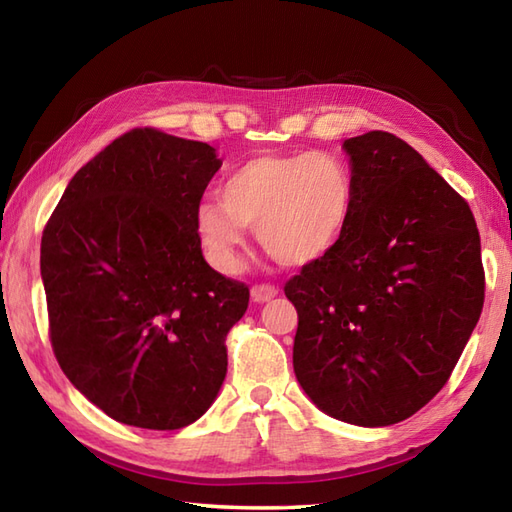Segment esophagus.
Here are the masks:
<instances>
[{
	"label": "esophagus",
	"instance_id": "1",
	"mask_svg": "<svg viewBox=\"0 0 512 512\" xmlns=\"http://www.w3.org/2000/svg\"><path fill=\"white\" fill-rule=\"evenodd\" d=\"M277 288L270 286V284H255L253 288H250V297H253L257 303H264V301H270L273 297H277Z\"/></svg>",
	"mask_w": 512,
	"mask_h": 512
}]
</instances>
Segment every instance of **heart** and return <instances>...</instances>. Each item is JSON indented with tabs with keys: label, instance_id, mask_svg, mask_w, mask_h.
<instances>
[{
	"label": "heart",
	"instance_id": "1",
	"mask_svg": "<svg viewBox=\"0 0 512 512\" xmlns=\"http://www.w3.org/2000/svg\"><path fill=\"white\" fill-rule=\"evenodd\" d=\"M356 204L354 171L336 154H262L242 162L222 184V200L198 206L195 224L211 262L235 273L246 226L268 255L310 266L341 242Z\"/></svg>",
	"mask_w": 512,
	"mask_h": 512
}]
</instances>
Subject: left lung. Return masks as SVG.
<instances>
[{
  "label": "left lung",
  "mask_w": 512,
  "mask_h": 512,
  "mask_svg": "<svg viewBox=\"0 0 512 512\" xmlns=\"http://www.w3.org/2000/svg\"><path fill=\"white\" fill-rule=\"evenodd\" d=\"M350 226L332 253L288 279L299 325L292 365L328 416L387 427L447 385L484 306L469 204L389 132L347 138Z\"/></svg>",
  "instance_id": "8db88e82"
}]
</instances>
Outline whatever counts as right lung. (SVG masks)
<instances>
[{"mask_svg": "<svg viewBox=\"0 0 512 512\" xmlns=\"http://www.w3.org/2000/svg\"><path fill=\"white\" fill-rule=\"evenodd\" d=\"M222 160L145 127L74 173L43 228L54 356L107 416L173 431L213 405L248 286L202 257L195 213Z\"/></svg>", "mask_w": 512, "mask_h": 512, "instance_id": "add662e5", "label": "right lung"}]
</instances>
